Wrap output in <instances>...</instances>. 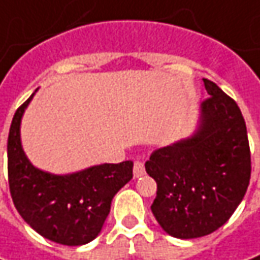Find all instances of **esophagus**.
Masks as SVG:
<instances>
[{"mask_svg":"<svg viewBox=\"0 0 260 260\" xmlns=\"http://www.w3.org/2000/svg\"><path fill=\"white\" fill-rule=\"evenodd\" d=\"M133 175L135 178H140L145 175V166L142 162H135V166H133Z\"/></svg>","mask_w":260,"mask_h":260,"instance_id":"34e87169","label":"esophagus"}]
</instances>
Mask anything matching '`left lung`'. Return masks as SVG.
Wrapping results in <instances>:
<instances>
[{
  "label": "left lung",
  "mask_w": 260,
  "mask_h": 260,
  "mask_svg": "<svg viewBox=\"0 0 260 260\" xmlns=\"http://www.w3.org/2000/svg\"><path fill=\"white\" fill-rule=\"evenodd\" d=\"M192 135L155 150L145 164L157 184L152 213L164 232L197 239L220 229L250 181V149L240 108L214 82Z\"/></svg>",
  "instance_id": "1"
}]
</instances>
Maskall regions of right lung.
Listing matches in <instances>:
<instances>
[{
	"label": "right lung",
	"instance_id": "obj_1",
	"mask_svg": "<svg viewBox=\"0 0 260 260\" xmlns=\"http://www.w3.org/2000/svg\"><path fill=\"white\" fill-rule=\"evenodd\" d=\"M31 96L13 117L7 156L8 184L18 214L46 239L82 246L100 235L114 195L133 178V162L101 164L71 174L36 168L21 145V120Z\"/></svg>",
	"mask_w": 260,
	"mask_h": 260
}]
</instances>
